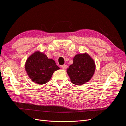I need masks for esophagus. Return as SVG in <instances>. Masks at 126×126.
I'll list each match as a JSON object with an SVG mask.
<instances>
[{
    "label": "esophagus",
    "mask_w": 126,
    "mask_h": 126,
    "mask_svg": "<svg viewBox=\"0 0 126 126\" xmlns=\"http://www.w3.org/2000/svg\"><path fill=\"white\" fill-rule=\"evenodd\" d=\"M67 66L66 65H65V64H64V65L61 66V68L63 69H66L67 68Z\"/></svg>",
    "instance_id": "esophagus-1"
}]
</instances>
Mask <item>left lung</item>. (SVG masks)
<instances>
[{
  "label": "left lung",
  "mask_w": 126,
  "mask_h": 126,
  "mask_svg": "<svg viewBox=\"0 0 126 126\" xmlns=\"http://www.w3.org/2000/svg\"><path fill=\"white\" fill-rule=\"evenodd\" d=\"M95 69L94 60L87 54H78L74 58V63L67 69L70 81L77 85L88 82Z\"/></svg>",
  "instance_id": "left-lung-1"
}]
</instances>
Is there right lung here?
I'll list each match as a JSON object with an SVG mask.
<instances>
[{
	"label": "right lung",
	"mask_w": 126,
	"mask_h": 126,
	"mask_svg": "<svg viewBox=\"0 0 126 126\" xmlns=\"http://www.w3.org/2000/svg\"><path fill=\"white\" fill-rule=\"evenodd\" d=\"M25 68L31 80L40 85L49 82L54 72L60 69L54 60L39 51L29 57Z\"/></svg>",
	"instance_id": "obj_1"
}]
</instances>
